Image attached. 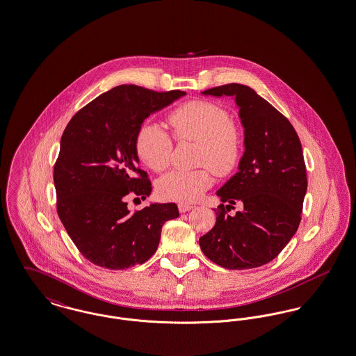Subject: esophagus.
Returning <instances> with one entry per match:
<instances>
[{
	"label": "esophagus",
	"instance_id": "34e87169",
	"mask_svg": "<svg viewBox=\"0 0 356 356\" xmlns=\"http://www.w3.org/2000/svg\"><path fill=\"white\" fill-rule=\"evenodd\" d=\"M192 208H193V205H191V204H179V211H180L181 213H186V212H188V211H191Z\"/></svg>",
	"mask_w": 356,
	"mask_h": 356
}]
</instances>
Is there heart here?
<instances>
[{"label": "heart", "instance_id": "1", "mask_svg": "<svg viewBox=\"0 0 356 356\" xmlns=\"http://www.w3.org/2000/svg\"><path fill=\"white\" fill-rule=\"evenodd\" d=\"M168 122L176 141L199 143L197 164L205 167L173 170L161 176L156 186L160 197L179 203L196 202L213 186L210 168L218 176L227 177L240 167L244 154L243 134L220 104L209 100L184 102L170 111ZM135 151L144 165L161 172L170 165L173 139L161 127L145 122L137 131Z\"/></svg>", "mask_w": 356, "mask_h": 356}]
</instances>
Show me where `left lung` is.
<instances>
[{"mask_svg":"<svg viewBox=\"0 0 356 356\" xmlns=\"http://www.w3.org/2000/svg\"><path fill=\"white\" fill-rule=\"evenodd\" d=\"M204 95L232 96L245 128L241 164L218 191L221 204L215 227L199 238L203 254L228 270L267 264L286 247L302 220L307 170L302 144L292 124L254 89L225 84ZM243 205L231 217L230 208Z\"/></svg>","mask_w":356,"mask_h":356,"instance_id":"8db88e82","label":"left lung"}]
</instances>
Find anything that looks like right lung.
I'll use <instances>...</instances> for the list:
<instances>
[{
	"label": "right lung",
	"instance_id": "obj_1",
	"mask_svg": "<svg viewBox=\"0 0 356 356\" xmlns=\"http://www.w3.org/2000/svg\"><path fill=\"white\" fill-rule=\"evenodd\" d=\"M183 90L156 92L119 85L83 106L68 122L53 180L57 213L77 250L90 263L125 270L152 256L175 203L151 204L134 213L127 197L151 193V180L137 164L135 138L143 121Z\"/></svg>",
	"mask_w": 356,
	"mask_h": 356
}]
</instances>
